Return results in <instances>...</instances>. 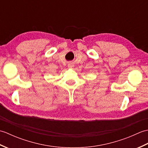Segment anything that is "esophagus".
Instances as JSON below:
<instances>
[{"mask_svg":"<svg viewBox=\"0 0 148 148\" xmlns=\"http://www.w3.org/2000/svg\"><path fill=\"white\" fill-rule=\"evenodd\" d=\"M74 67V64H73V63L72 62H70L68 64V67L69 68H72Z\"/></svg>","mask_w":148,"mask_h":148,"instance_id":"1","label":"esophagus"}]
</instances>
